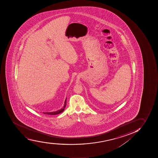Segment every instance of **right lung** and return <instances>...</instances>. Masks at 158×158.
I'll return each mask as SVG.
<instances>
[{"label": "right lung", "mask_w": 158, "mask_h": 158, "mask_svg": "<svg viewBox=\"0 0 158 158\" xmlns=\"http://www.w3.org/2000/svg\"><path fill=\"white\" fill-rule=\"evenodd\" d=\"M66 99H66L65 102H64V106L63 108L61 109L60 110H59L58 111H55V112H44V114H50V115H56V114H60L61 112H62L63 111H64V109L65 108L66 105Z\"/></svg>", "instance_id": "1"}]
</instances>
